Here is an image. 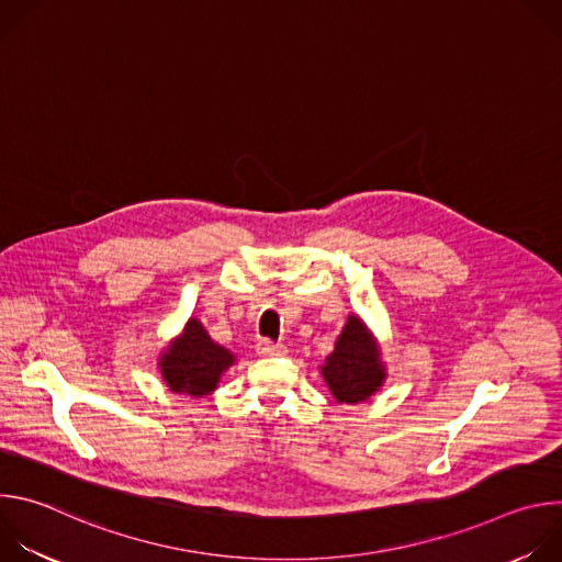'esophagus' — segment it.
Instances as JSON below:
<instances>
[{"mask_svg": "<svg viewBox=\"0 0 562 562\" xmlns=\"http://www.w3.org/2000/svg\"><path fill=\"white\" fill-rule=\"evenodd\" d=\"M258 353L262 358H276V356H284L286 353V347L284 345H278V342H271V340H260L258 342Z\"/></svg>", "mask_w": 562, "mask_h": 562, "instance_id": "34e87169", "label": "esophagus"}]
</instances>
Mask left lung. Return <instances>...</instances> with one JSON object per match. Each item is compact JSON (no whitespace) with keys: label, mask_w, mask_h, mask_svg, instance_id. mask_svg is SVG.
Returning a JSON list of instances; mask_svg holds the SVG:
<instances>
[{"label":"left lung","mask_w":562,"mask_h":562,"mask_svg":"<svg viewBox=\"0 0 562 562\" xmlns=\"http://www.w3.org/2000/svg\"><path fill=\"white\" fill-rule=\"evenodd\" d=\"M331 395L342 405H360L378 393L386 380L380 342L356 313L347 317L334 351L319 367Z\"/></svg>","instance_id":"1"}]
</instances>
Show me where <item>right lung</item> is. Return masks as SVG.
Returning <instances> with one entry per match:
<instances>
[{
  "mask_svg": "<svg viewBox=\"0 0 562 562\" xmlns=\"http://www.w3.org/2000/svg\"><path fill=\"white\" fill-rule=\"evenodd\" d=\"M235 356L217 345L200 317L191 315L184 329L157 356V369L171 393L204 397L211 395L224 371L235 364Z\"/></svg>",
  "mask_w": 562,
  "mask_h": 562,
  "instance_id": "obj_1",
  "label": "right lung"
}]
</instances>
